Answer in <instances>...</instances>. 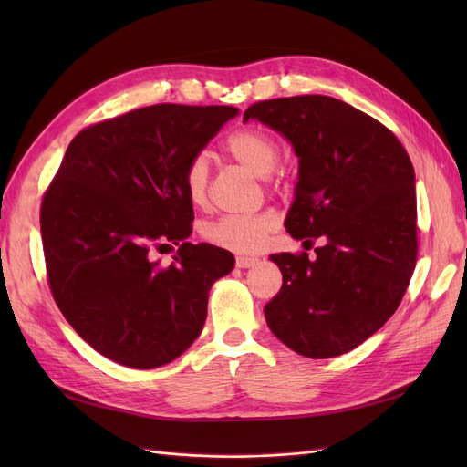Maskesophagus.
Wrapping results in <instances>:
<instances>
[{"label":"esophagus","instance_id":"obj_1","mask_svg":"<svg viewBox=\"0 0 467 467\" xmlns=\"http://www.w3.org/2000/svg\"><path fill=\"white\" fill-rule=\"evenodd\" d=\"M257 263V257H247V255H237L235 257V265L239 268H249Z\"/></svg>","mask_w":467,"mask_h":467}]
</instances>
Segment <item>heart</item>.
Wrapping results in <instances>:
<instances>
[{
    "mask_svg": "<svg viewBox=\"0 0 467 467\" xmlns=\"http://www.w3.org/2000/svg\"><path fill=\"white\" fill-rule=\"evenodd\" d=\"M223 151L251 169L253 173L266 175L271 182H280L282 171L276 167L280 161V146L276 138L257 126L237 129L222 144ZM210 167L204 155H196L191 160L185 171V191L194 206H202L208 199ZM276 218L271 212H257V214H228L216 220L204 222L201 225V235L208 244L230 249L237 253H247L259 249L265 239L275 230Z\"/></svg>",
    "mask_w": 467,
    "mask_h": 467,
    "instance_id": "obj_1",
    "label": "heart"
}]
</instances>
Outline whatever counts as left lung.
Wrapping results in <instances>:
<instances>
[{
  "label": "left lung",
  "instance_id": "8db88e82",
  "mask_svg": "<svg viewBox=\"0 0 467 467\" xmlns=\"http://www.w3.org/2000/svg\"><path fill=\"white\" fill-rule=\"evenodd\" d=\"M257 119L300 158L286 216L316 257L275 253L282 288L265 306L266 325L294 352L331 358L357 348L384 325L417 261L415 171L395 134L366 112L327 95L268 99Z\"/></svg>",
  "mask_w": 467,
  "mask_h": 467
}]
</instances>
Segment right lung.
<instances>
[{
  "instance_id": "add662e5",
  "label": "right lung",
  "mask_w": 467,
  "mask_h": 467,
  "mask_svg": "<svg viewBox=\"0 0 467 467\" xmlns=\"http://www.w3.org/2000/svg\"><path fill=\"white\" fill-rule=\"evenodd\" d=\"M235 107L151 105L83 129L40 206L56 306L97 352L158 368L201 335L208 292L234 268L230 251L199 244L185 171ZM179 244L171 265L151 250Z\"/></svg>"
}]
</instances>
